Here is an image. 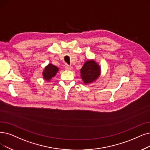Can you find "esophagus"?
Segmentation results:
<instances>
[{"instance_id":"34e87169","label":"esophagus","mask_w":150,"mask_h":150,"mask_svg":"<svg viewBox=\"0 0 150 150\" xmlns=\"http://www.w3.org/2000/svg\"><path fill=\"white\" fill-rule=\"evenodd\" d=\"M65 68H66V69H67V70H71V69H73V67H72L71 66L67 65V66H66V67H65Z\"/></svg>"}]
</instances>
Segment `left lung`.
Returning <instances> with one entry per match:
<instances>
[{
    "label": "left lung",
    "mask_w": 150,
    "mask_h": 150,
    "mask_svg": "<svg viewBox=\"0 0 150 150\" xmlns=\"http://www.w3.org/2000/svg\"><path fill=\"white\" fill-rule=\"evenodd\" d=\"M82 81L85 83H91L97 79L100 74L99 66L93 60H88L81 69Z\"/></svg>",
    "instance_id": "left-lung-1"
}]
</instances>
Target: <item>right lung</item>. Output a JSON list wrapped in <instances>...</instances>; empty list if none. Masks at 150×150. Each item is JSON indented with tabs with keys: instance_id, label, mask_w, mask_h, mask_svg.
Wrapping results in <instances>:
<instances>
[{
	"instance_id": "right-lung-1",
	"label": "right lung",
	"mask_w": 150,
	"mask_h": 150,
	"mask_svg": "<svg viewBox=\"0 0 150 150\" xmlns=\"http://www.w3.org/2000/svg\"><path fill=\"white\" fill-rule=\"evenodd\" d=\"M58 71V68L55 65H53L52 64H49L45 67V70L43 72V76L44 78L46 81L50 80L53 77H54L57 71Z\"/></svg>"
}]
</instances>
